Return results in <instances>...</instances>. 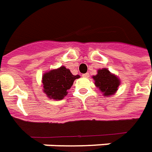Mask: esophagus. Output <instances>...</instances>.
I'll use <instances>...</instances> for the list:
<instances>
[{"label":"esophagus","mask_w":152,"mask_h":152,"mask_svg":"<svg viewBox=\"0 0 152 152\" xmlns=\"http://www.w3.org/2000/svg\"><path fill=\"white\" fill-rule=\"evenodd\" d=\"M83 78H88V77H89V74H88V73L83 74Z\"/></svg>","instance_id":"esophagus-1"}]
</instances>
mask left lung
Wrapping results in <instances>:
<instances>
[{"label":"left lung","instance_id":"left-lung-1","mask_svg":"<svg viewBox=\"0 0 152 152\" xmlns=\"http://www.w3.org/2000/svg\"><path fill=\"white\" fill-rule=\"evenodd\" d=\"M95 81V85L98 87L104 96H111L118 91L120 85L119 78L111 74L107 69L98 70V74L93 77Z\"/></svg>","mask_w":152,"mask_h":152}]
</instances>
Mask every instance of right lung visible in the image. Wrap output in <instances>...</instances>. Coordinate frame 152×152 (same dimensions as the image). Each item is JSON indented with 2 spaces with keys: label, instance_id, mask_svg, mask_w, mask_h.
I'll return each mask as SVG.
<instances>
[{
  "label": "right lung",
  "instance_id": "obj_1",
  "mask_svg": "<svg viewBox=\"0 0 152 152\" xmlns=\"http://www.w3.org/2000/svg\"><path fill=\"white\" fill-rule=\"evenodd\" d=\"M79 77V75H73L70 70L64 66L50 70L43 75V91L50 99H63L67 95V91L72 87L74 80Z\"/></svg>",
  "mask_w": 152,
  "mask_h": 152
}]
</instances>
